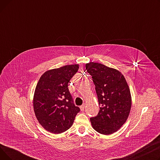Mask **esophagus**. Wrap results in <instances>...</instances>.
<instances>
[{
    "instance_id": "esophagus-1",
    "label": "esophagus",
    "mask_w": 160,
    "mask_h": 160,
    "mask_svg": "<svg viewBox=\"0 0 160 160\" xmlns=\"http://www.w3.org/2000/svg\"><path fill=\"white\" fill-rule=\"evenodd\" d=\"M80 110H81V111H83V110H84V108H85V104H82V105L80 107Z\"/></svg>"
}]
</instances>
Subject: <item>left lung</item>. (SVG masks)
Masks as SVG:
<instances>
[{
  "mask_svg": "<svg viewBox=\"0 0 160 160\" xmlns=\"http://www.w3.org/2000/svg\"><path fill=\"white\" fill-rule=\"evenodd\" d=\"M86 69L93 78L100 110L90 119L98 133L110 135L117 132L127 120L132 106L128 83L123 74L103 64L90 62Z\"/></svg>",
  "mask_w": 160,
  "mask_h": 160,
  "instance_id": "1",
  "label": "left lung"
}]
</instances>
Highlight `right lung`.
<instances>
[{
	"instance_id": "obj_1",
	"label": "right lung",
	"mask_w": 160,
	"mask_h": 160,
	"mask_svg": "<svg viewBox=\"0 0 160 160\" xmlns=\"http://www.w3.org/2000/svg\"><path fill=\"white\" fill-rule=\"evenodd\" d=\"M79 68L78 64L65 65L41 76L33 95V110L40 124L53 133L71 128L80 111L74 103L68 83Z\"/></svg>"
}]
</instances>
